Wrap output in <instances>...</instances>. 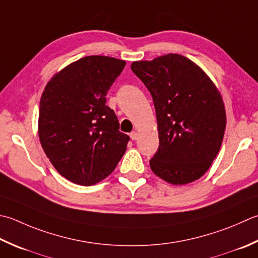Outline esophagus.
I'll return each mask as SVG.
<instances>
[{
    "mask_svg": "<svg viewBox=\"0 0 258 258\" xmlns=\"http://www.w3.org/2000/svg\"><path fill=\"white\" fill-rule=\"evenodd\" d=\"M130 138L132 139L133 141H135V140H138L139 139V133L136 132V131H134V132H132V133H130Z\"/></svg>",
    "mask_w": 258,
    "mask_h": 258,
    "instance_id": "34e87169",
    "label": "esophagus"
}]
</instances>
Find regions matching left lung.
<instances>
[{"label":"left lung","instance_id":"left-lung-1","mask_svg":"<svg viewBox=\"0 0 258 258\" xmlns=\"http://www.w3.org/2000/svg\"><path fill=\"white\" fill-rule=\"evenodd\" d=\"M131 69L155 107L160 145L151 170L174 185L200 179L218 154L226 130L218 88L198 64L176 53L134 61Z\"/></svg>","mask_w":258,"mask_h":258}]
</instances>
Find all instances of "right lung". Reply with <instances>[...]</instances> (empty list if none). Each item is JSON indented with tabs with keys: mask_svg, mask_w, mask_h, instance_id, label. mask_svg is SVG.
Masks as SVG:
<instances>
[{
	"mask_svg": "<svg viewBox=\"0 0 258 258\" xmlns=\"http://www.w3.org/2000/svg\"><path fill=\"white\" fill-rule=\"evenodd\" d=\"M126 62L88 55L66 66L45 85L40 99L38 134L58 172L79 185H92L113 172L130 136L119 132L106 95Z\"/></svg>",
	"mask_w": 258,
	"mask_h": 258,
	"instance_id": "1",
	"label": "right lung"
}]
</instances>
